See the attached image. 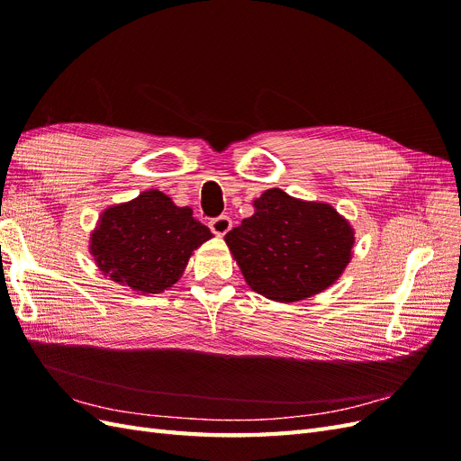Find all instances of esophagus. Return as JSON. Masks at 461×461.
I'll return each mask as SVG.
<instances>
[{"label":"esophagus","mask_w":461,"mask_h":461,"mask_svg":"<svg viewBox=\"0 0 461 461\" xmlns=\"http://www.w3.org/2000/svg\"><path fill=\"white\" fill-rule=\"evenodd\" d=\"M209 229H212L217 236L227 234L232 229V221L229 215H219L209 221Z\"/></svg>","instance_id":"34e87169"}]
</instances>
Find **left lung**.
<instances>
[{"label": "left lung", "mask_w": 461, "mask_h": 461, "mask_svg": "<svg viewBox=\"0 0 461 461\" xmlns=\"http://www.w3.org/2000/svg\"><path fill=\"white\" fill-rule=\"evenodd\" d=\"M256 213L225 242L249 288L276 302H298L330 286L352 258L354 230L329 203L302 202L271 188Z\"/></svg>", "instance_id": "left-lung-1"}]
</instances>
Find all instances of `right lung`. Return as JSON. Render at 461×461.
Returning a JSON list of instances; mask_svg holds the SVG:
<instances>
[{
  "label": "right lung",
  "instance_id": "1",
  "mask_svg": "<svg viewBox=\"0 0 461 461\" xmlns=\"http://www.w3.org/2000/svg\"><path fill=\"white\" fill-rule=\"evenodd\" d=\"M212 230L159 190L105 209L92 232V256L102 273L142 294H158L183 275L194 249Z\"/></svg>",
  "mask_w": 461,
  "mask_h": 461
}]
</instances>
